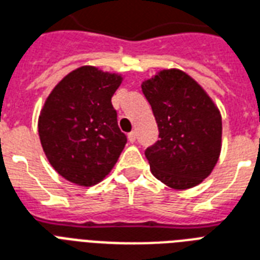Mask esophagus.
Masks as SVG:
<instances>
[{
  "mask_svg": "<svg viewBox=\"0 0 260 260\" xmlns=\"http://www.w3.org/2000/svg\"><path fill=\"white\" fill-rule=\"evenodd\" d=\"M128 140H129L131 143H134L135 140H136V132H135V131H132V132L128 134Z\"/></svg>",
  "mask_w": 260,
  "mask_h": 260,
  "instance_id": "esophagus-1",
  "label": "esophagus"
}]
</instances>
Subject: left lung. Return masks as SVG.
Here are the masks:
<instances>
[{"label":"left lung","instance_id":"left-lung-1","mask_svg":"<svg viewBox=\"0 0 260 260\" xmlns=\"http://www.w3.org/2000/svg\"><path fill=\"white\" fill-rule=\"evenodd\" d=\"M159 131L146 150L154 177L173 189L201 184L217 165L222 118L199 83L180 69H162L142 83Z\"/></svg>","mask_w":260,"mask_h":260}]
</instances>
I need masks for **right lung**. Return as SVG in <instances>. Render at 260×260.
<instances>
[{"mask_svg":"<svg viewBox=\"0 0 260 260\" xmlns=\"http://www.w3.org/2000/svg\"><path fill=\"white\" fill-rule=\"evenodd\" d=\"M121 83L118 73L84 65L69 72L45 101L38 118L41 144L55 172L71 183H101L125 147L112 105Z\"/></svg>","mask_w":260,"mask_h":260,"instance_id":"1","label":"right lung"}]
</instances>
